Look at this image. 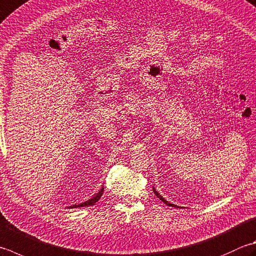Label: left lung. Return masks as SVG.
Masks as SVG:
<instances>
[{
	"label": "left lung",
	"mask_w": 256,
	"mask_h": 256,
	"mask_svg": "<svg viewBox=\"0 0 256 256\" xmlns=\"http://www.w3.org/2000/svg\"><path fill=\"white\" fill-rule=\"evenodd\" d=\"M153 192L155 193V195H156V196L160 198V200H161V201L162 202H164L165 204H166V205H168V206H173V208H181V206H178V205H175V204H172V203H170L168 201H166V200H165L163 196H161V194H160L158 191H156V190H155V188H153Z\"/></svg>",
	"instance_id": "8db88e82"
}]
</instances>
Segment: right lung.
Masks as SVG:
<instances>
[{"label": "right lung", "instance_id": "obj_1", "mask_svg": "<svg viewBox=\"0 0 256 256\" xmlns=\"http://www.w3.org/2000/svg\"><path fill=\"white\" fill-rule=\"evenodd\" d=\"M103 191H104V186L101 188V190L94 195V196H92L91 198H88V201H85L83 203H78V204H74V205H71V206H68V208H84V206H88V205H93L96 203L100 198H101L102 194H103Z\"/></svg>", "mask_w": 256, "mask_h": 256}]
</instances>
